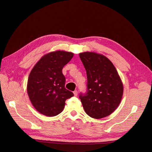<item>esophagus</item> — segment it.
Here are the masks:
<instances>
[{"label": "esophagus", "instance_id": "esophagus-1", "mask_svg": "<svg viewBox=\"0 0 152 152\" xmlns=\"http://www.w3.org/2000/svg\"><path fill=\"white\" fill-rule=\"evenodd\" d=\"M73 94H74V95H75V97L77 96V91L75 90V91L73 92Z\"/></svg>", "mask_w": 152, "mask_h": 152}]
</instances>
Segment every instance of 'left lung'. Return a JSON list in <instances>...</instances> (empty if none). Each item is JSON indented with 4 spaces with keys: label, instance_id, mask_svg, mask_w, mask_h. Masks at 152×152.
I'll return each mask as SVG.
<instances>
[{
    "label": "left lung",
    "instance_id": "8db88e82",
    "mask_svg": "<svg viewBox=\"0 0 152 152\" xmlns=\"http://www.w3.org/2000/svg\"><path fill=\"white\" fill-rule=\"evenodd\" d=\"M87 74V91L81 92L86 113L100 119L113 111L120 103L123 94L121 80L113 63L106 57L94 52L79 53Z\"/></svg>",
    "mask_w": 152,
    "mask_h": 152
}]
</instances>
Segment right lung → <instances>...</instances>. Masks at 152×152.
I'll list each match as a JSON object with an SVG mask.
<instances>
[{
	"instance_id": "right-lung-1",
	"label": "right lung",
	"mask_w": 152,
	"mask_h": 152,
	"mask_svg": "<svg viewBox=\"0 0 152 152\" xmlns=\"http://www.w3.org/2000/svg\"><path fill=\"white\" fill-rule=\"evenodd\" d=\"M73 57V53L56 51L39 60L28 77L27 91L34 107L41 114L55 116L63 111L66 99L74 96L65 87L62 69Z\"/></svg>"
}]
</instances>
